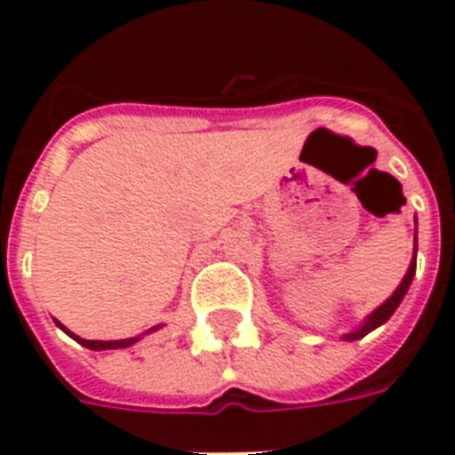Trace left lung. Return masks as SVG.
<instances>
[{
  "instance_id": "8db88e82",
  "label": "left lung",
  "mask_w": 455,
  "mask_h": 455,
  "mask_svg": "<svg viewBox=\"0 0 455 455\" xmlns=\"http://www.w3.org/2000/svg\"><path fill=\"white\" fill-rule=\"evenodd\" d=\"M418 235V234H416ZM416 241V245H413V257H411V264H409V271H406V276L402 278V283L396 285V291L389 295L385 302L378 307V309H373L371 314H368L363 321H361L359 328H354L352 332H345L342 335V339H347V342H354V339H361L366 338L368 332L375 331V328H380L385 321H389V316L395 314L396 307L402 304V299L406 298V292H409L411 283H413V276H416V252H418V238H413Z\"/></svg>"
}]
</instances>
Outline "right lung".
Returning <instances> with one entry per match:
<instances>
[{
    "label": "right lung",
    "mask_w": 455,
    "mask_h": 455,
    "mask_svg": "<svg viewBox=\"0 0 455 455\" xmlns=\"http://www.w3.org/2000/svg\"><path fill=\"white\" fill-rule=\"evenodd\" d=\"M56 325H59L60 331L66 332V335H70V338H73L75 342H80L82 347H87V349H94V352H103V349H124V347L137 345L139 339L144 338V335H148V332H156L157 328H163V325H153V328H148V331L141 332V335H137V338H124V339H84V338H80V335H75L73 331H68L66 325L60 323V321H56Z\"/></svg>",
    "instance_id": "add662e5"
}]
</instances>
